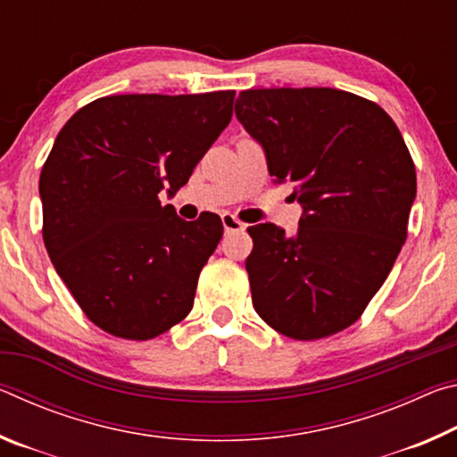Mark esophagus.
Masks as SVG:
<instances>
[{
    "label": "esophagus",
    "instance_id": "34e87169",
    "mask_svg": "<svg viewBox=\"0 0 457 457\" xmlns=\"http://www.w3.org/2000/svg\"><path fill=\"white\" fill-rule=\"evenodd\" d=\"M221 223H223V229H226V234H229V231H239V229L245 228V223H242L237 218H234L231 213H223Z\"/></svg>",
    "mask_w": 457,
    "mask_h": 457
}]
</instances>
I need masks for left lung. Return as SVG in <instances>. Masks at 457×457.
Segmentation results:
<instances>
[{
    "instance_id": "8db88e82",
    "label": "left lung",
    "mask_w": 457,
    "mask_h": 457,
    "mask_svg": "<svg viewBox=\"0 0 457 457\" xmlns=\"http://www.w3.org/2000/svg\"><path fill=\"white\" fill-rule=\"evenodd\" d=\"M236 117L264 149L272 181L292 185L303 207L296 234L268 221L247 229L253 308L296 340L351 327L407 237L417 181L397 125L337 88L244 90Z\"/></svg>"
}]
</instances>
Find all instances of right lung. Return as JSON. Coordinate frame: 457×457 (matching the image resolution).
Masks as SVG:
<instances>
[{"instance_id": "add662e5", "label": "right lung", "mask_w": 457, "mask_h": 457, "mask_svg": "<svg viewBox=\"0 0 457 457\" xmlns=\"http://www.w3.org/2000/svg\"><path fill=\"white\" fill-rule=\"evenodd\" d=\"M234 90L119 95L80 108L40 175L44 244L84 314L130 340L163 335L191 312L218 247L215 213L185 221L173 197L229 125Z\"/></svg>"}]
</instances>
